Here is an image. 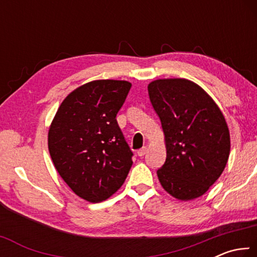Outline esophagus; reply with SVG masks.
I'll return each instance as SVG.
<instances>
[{"mask_svg": "<svg viewBox=\"0 0 257 257\" xmlns=\"http://www.w3.org/2000/svg\"><path fill=\"white\" fill-rule=\"evenodd\" d=\"M146 152H147V147H142L141 150H138L137 151V154H138V156H144L145 154H146Z\"/></svg>", "mask_w": 257, "mask_h": 257, "instance_id": "obj_1", "label": "esophagus"}]
</instances>
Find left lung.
I'll return each instance as SVG.
<instances>
[{
	"label": "left lung",
	"mask_w": 257,
	"mask_h": 257,
	"mask_svg": "<svg viewBox=\"0 0 257 257\" xmlns=\"http://www.w3.org/2000/svg\"><path fill=\"white\" fill-rule=\"evenodd\" d=\"M147 89L167 146V159L156 171L161 185L181 201L202 196L229 159L230 135L222 112L190 80L159 79Z\"/></svg>",
	"instance_id": "8db88e82"
}]
</instances>
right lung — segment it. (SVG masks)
<instances>
[{
    "label": "right lung",
    "instance_id": "1",
    "mask_svg": "<svg viewBox=\"0 0 257 257\" xmlns=\"http://www.w3.org/2000/svg\"><path fill=\"white\" fill-rule=\"evenodd\" d=\"M132 84L95 80L61 103L49 130V151L61 178L90 203L118 190L133 165V152L115 116Z\"/></svg>",
    "mask_w": 257,
    "mask_h": 257
}]
</instances>
